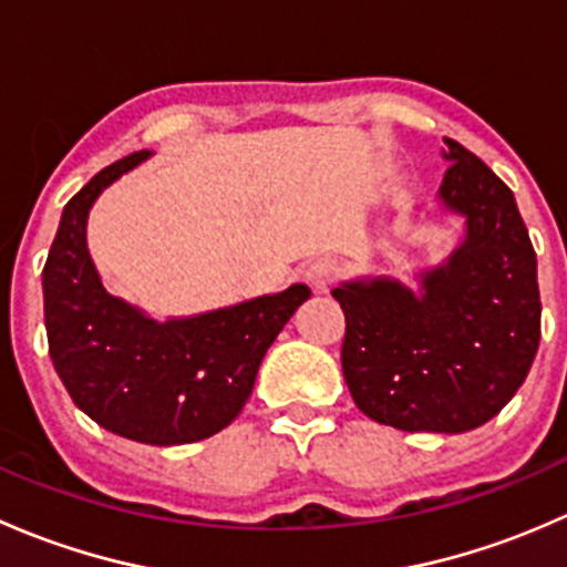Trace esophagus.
Segmentation results:
<instances>
[{"label": "esophagus", "instance_id": "obj_1", "mask_svg": "<svg viewBox=\"0 0 567 567\" xmlns=\"http://www.w3.org/2000/svg\"><path fill=\"white\" fill-rule=\"evenodd\" d=\"M305 277L316 290H326L337 279V262L331 257H318V260H312L307 266Z\"/></svg>", "mask_w": 567, "mask_h": 567}]
</instances>
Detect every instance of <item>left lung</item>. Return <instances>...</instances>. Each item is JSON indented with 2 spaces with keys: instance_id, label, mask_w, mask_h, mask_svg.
Wrapping results in <instances>:
<instances>
[{
  "instance_id": "1",
  "label": "left lung",
  "mask_w": 567,
  "mask_h": 567,
  "mask_svg": "<svg viewBox=\"0 0 567 567\" xmlns=\"http://www.w3.org/2000/svg\"><path fill=\"white\" fill-rule=\"evenodd\" d=\"M442 194L466 238L422 277L331 290L346 312L342 373L362 414L398 431L463 433L499 414L540 342L537 260L516 197L474 153L444 140Z\"/></svg>"
}]
</instances>
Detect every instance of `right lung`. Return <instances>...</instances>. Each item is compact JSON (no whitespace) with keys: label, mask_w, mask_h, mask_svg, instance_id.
Here are the masks:
<instances>
[{"label":"right lung","mask_w":567,"mask_h":567,"mask_svg":"<svg viewBox=\"0 0 567 567\" xmlns=\"http://www.w3.org/2000/svg\"><path fill=\"white\" fill-rule=\"evenodd\" d=\"M151 156L131 153L101 169L65 205L43 266L49 353L73 403L131 442L192 444L230 425L282 326L310 299L307 285L186 320L145 318L101 285L87 251L95 197Z\"/></svg>","instance_id":"right-lung-1"}]
</instances>
